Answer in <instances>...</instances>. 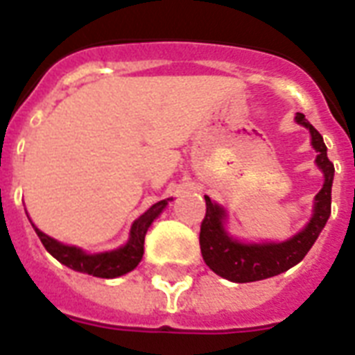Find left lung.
I'll use <instances>...</instances> for the list:
<instances>
[{"instance_id": "1", "label": "left lung", "mask_w": 355, "mask_h": 355, "mask_svg": "<svg viewBox=\"0 0 355 355\" xmlns=\"http://www.w3.org/2000/svg\"><path fill=\"white\" fill-rule=\"evenodd\" d=\"M295 121L309 130L311 147L317 153L315 164L324 178L322 188L315 195L311 217L302 230L284 241H245L228 232L227 210L205 195L206 217L200 225V252L205 263L225 280L247 284L286 272L302 261L330 219L331 184L336 169L328 160V149L319 130L300 112H297Z\"/></svg>"}]
</instances>
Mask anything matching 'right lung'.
<instances>
[{
    "mask_svg": "<svg viewBox=\"0 0 355 355\" xmlns=\"http://www.w3.org/2000/svg\"><path fill=\"white\" fill-rule=\"evenodd\" d=\"M171 200L173 197H169V199H164L150 206L149 210L141 214L132 223L127 241L123 243L121 247L105 250V252H86L77 245H66V243L44 234L35 223L31 219L29 221L47 252L51 254L55 259H58L62 265L77 270V272H85V275L97 276V278H118V276L127 275V272L138 267L141 258H144L145 234L153 225V221L160 217V214L166 210V206Z\"/></svg>",
    "mask_w": 355,
    "mask_h": 355,
    "instance_id": "1",
    "label": "right lung"
}]
</instances>
